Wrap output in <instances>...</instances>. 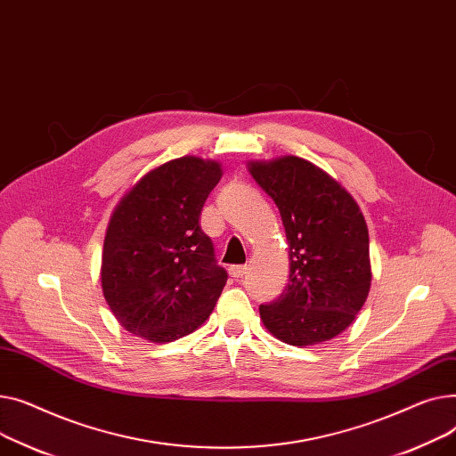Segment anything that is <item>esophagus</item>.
I'll return each instance as SVG.
<instances>
[{
    "instance_id": "1",
    "label": "esophagus",
    "mask_w": 456,
    "mask_h": 456,
    "mask_svg": "<svg viewBox=\"0 0 456 456\" xmlns=\"http://www.w3.org/2000/svg\"><path fill=\"white\" fill-rule=\"evenodd\" d=\"M247 271H248L247 265H232L230 266V276L232 278H243L247 274Z\"/></svg>"
}]
</instances>
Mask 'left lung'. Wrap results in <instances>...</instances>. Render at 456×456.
Instances as JSON below:
<instances>
[{"label": "left lung", "mask_w": 456, "mask_h": 456, "mask_svg": "<svg viewBox=\"0 0 456 456\" xmlns=\"http://www.w3.org/2000/svg\"><path fill=\"white\" fill-rule=\"evenodd\" d=\"M248 169L280 209L290 257L285 290L259 305L263 324L292 346L330 340L354 322L370 290L362 213L337 180L304 158L252 162Z\"/></svg>", "instance_id": "left-lung-1"}]
</instances>
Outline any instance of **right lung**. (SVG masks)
<instances>
[{"label":"right lung","instance_id":"right-lung-1","mask_svg":"<svg viewBox=\"0 0 456 456\" xmlns=\"http://www.w3.org/2000/svg\"><path fill=\"white\" fill-rule=\"evenodd\" d=\"M221 176L217 162L176 158L145 175L114 209L101 283L126 331L171 342L202 326L216 307L228 274L199 219Z\"/></svg>","mask_w":456,"mask_h":456}]
</instances>
